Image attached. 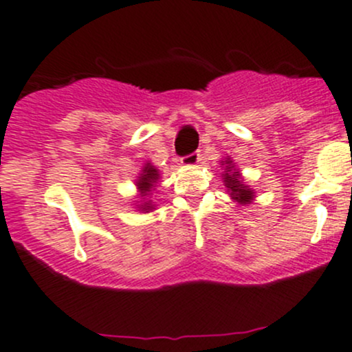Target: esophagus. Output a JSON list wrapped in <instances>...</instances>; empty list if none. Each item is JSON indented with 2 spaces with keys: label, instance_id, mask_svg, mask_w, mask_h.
<instances>
[{
  "label": "esophagus",
  "instance_id": "esophagus-1",
  "mask_svg": "<svg viewBox=\"0 0 352 352\" xmlns=\"http://www.w3.org/2000/svg\"><path fill=\"white\" fill-rule=\"evenodd\" d=\"M201 160H202V155L199 153V151H194V153L187 155V157H184V158H180V162H182V165H186V166H194V165H197Z\"/></svg>",
  "mask_w": 352,
  "mask_h": 352
}]
</instances>
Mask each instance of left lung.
<instances>
[{
    "instance_id": "obj_1",
    "label": "left lung",
    "mask_w": 352,
    "mask_h": 352,
    "mask_svg": "<svg viewBox=\"0 0 352 352\" xmlns=\"http://www.w3.org/2000/svg\"><path fill=\"white\" fill-rule=\"evenodd\" d=\"M221 166H223L224 172L221 173L223 177V184L228 190L229 197L234 202H238L239 206H248L254 201V190L250 186L244 184V179L241 175V170L236 166L231 157H224L221 160Z\"/></svg>"
}]
</instances>
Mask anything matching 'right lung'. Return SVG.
Listing matches in <instances>:
<instances>
[{"mask_svg":"<svg viewBox=\"0 0 352 352\" xmlns=\"http://www.w3.org/2000/svg\"><path fill=\"white\" fill-rule=\"evenodd\" d=\"M158 180H160V170L157 168L155 165H151L150 162H146L143 165V168L140 170L138 177L135 180V186H136V201L135 202V209L140 210V212L146 214V212H153L157 209V204L151 201V192L155 190L157 187Z\"/></svg>","mask_w":352,"mask_h":352,"instance_id":"1","label":"right lung"}]
</instances>
